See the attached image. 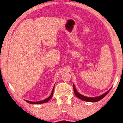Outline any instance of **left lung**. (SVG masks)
I'll use <instances>...</instances> for the list:
<instances>
[{
    "mask_svg": "<svg viewBox=\"0 0 123 123\" xmlns=\"http://www.w3.org/2000/svg\"><path fill=\"white\" fill-rule=\"evenodd\" d=\"M111 88L109 90H108L107 92H106L105 93H104V94H103L102 95H100L98 97H86L83 96L82 95H81L80 93H79V92H78L76 88L75 87V86L74 84V92L75 93V95L77 97H78L79 99H81V100L85 101H88V102H97L99 100H100L101 99H103V98L105 97L107 95L108 93L109 92V91L111 90Z\"/></svg>",
    "mask_w": 123,
    "mask_h": 123,
    "instance_id": "left-lung-1",
    "label": "left lung"
}]
</instances>
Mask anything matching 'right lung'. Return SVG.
I'll return each instance as SVG.
<instances>
[{
	"instance_id": "obj_1",
	"label": "right lung",
	"mask_w": 123,
	"mask_h": 123,
	"mask_svg": "<svg viewBox=\"0 0 123 123\" xmlns=\"http://www.w3.org/2000/svg\"><path fill=\"white\" fill-rule=\"evenodd\" d=\"M54 86H55V85L53 87V90H52V93L51 94V95L49 96L48 98H47L46 99H44V100H43L42 101H36V102H33V101H28V100H26L25 101L27 102L29 104H43V103H46V102H48V101H49L50 99H51V98L52 97V96H53V91H54Z\"/></svg>"
}]
</instances>
